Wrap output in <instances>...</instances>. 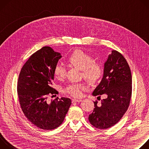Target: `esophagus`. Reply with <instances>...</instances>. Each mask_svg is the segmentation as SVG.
Masks as SVG:
<instances>
[{
  "label": "esophagus",
  "instance_id": "esophagus-1",
  "mask_svg": "<svg viewBox=\"0 0 149 149\" xmlns=\"http://www.w3.org/2000/svg\"><path fill=\"white\" fill-rule=\"evenodd\" d=\"M72 102H81L82 101L81 99H72Z\"/></svg>",
  "mask_w": 149,
  "mask_h": 149
}]
</instances>
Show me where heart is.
I'll return each instance as SVG.
<instances>
[{"label":"heart","instance_id":"heart-1","mask_svg":"<svg viewBox=\"0 0 149 149\" xmlns=\"http://www.w3.org/2000/svg\"><path fill=\"white\" fill-rule=\"evenodd\" d=\"M90 55L81 50L74 51L68 57V61L70 64L81 70L83 77L90 82L97 81L102 73V68L100 63L93 61ZM55 77L58 79L65 77L66 70L62 65H56L54 70ZM86 88L80 84H71L63 90L65 93L78 97L82 95V90Z\"/></svg>","mask_w":149,"mask_h":149}]
</instances>
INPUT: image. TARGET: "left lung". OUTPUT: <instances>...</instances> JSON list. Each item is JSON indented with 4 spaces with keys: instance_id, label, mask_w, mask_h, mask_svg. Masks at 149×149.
<instances>
[{
    "instance_id": "1",
    "label": "left lung",
    "mask_w": 149,
    "mask_h": 149,
    "mask_svg": "<svg viewBox=\"0 0 149 149\" xmlns=\"http://www.w3.org/2000/svg\"><path fill=\"white\" fill-rule=\"evenodd\" d=\"M132 73L128 63L118 51H112L104 65L102 79L93 92V96L105 94L107 98L90 114V123L99 129L113 126L128 109L132 91Z\"/></svg>"
}]
</instances>
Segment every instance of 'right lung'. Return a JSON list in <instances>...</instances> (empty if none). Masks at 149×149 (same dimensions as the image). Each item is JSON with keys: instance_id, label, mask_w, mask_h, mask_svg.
<instances>
[{"instance_id": "right-lung-1", "label": "right lung", "mask_w": 149, "mask_h": 149, "mask_svg": "<svg viewBox=\"0 0 149 149\" xmlns=\"http://www.w3.org/2000/svg\"><path fill=\"white\" fill-rule=\"evenodd\" d=\"M62 55L49 47H44L32 54L19 75L17 94L26 118L43 130L57 128L64 120L71 104L70 98H56L47 101L49 94H56L52 87L54 70Z\"/></svg>"}]
</instances>
